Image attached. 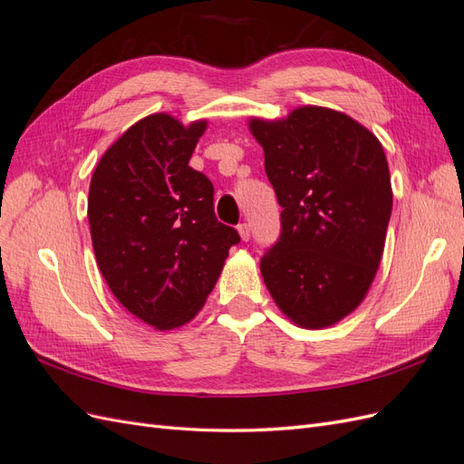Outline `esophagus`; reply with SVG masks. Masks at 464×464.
Segmentation results:
<instances>
[{
  "instance_id": "34e87169",
  "label": "esophagus",
  "mask_w": 464,
  "mask_h": 464,
  "mask_svg": "<svg viewBox=\"0 0 464 464\" xmlns=\"http://www.w3.org/2000/svg\"><path fill=\"white\" fill-rule=\"evenodd\" d=\"M237 232H240V237L244 242H247L249 240V236H251V230H249V224L247 222H242V224H237Z\"/></svg>"
}]
</instances>
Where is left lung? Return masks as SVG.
Returning a JSON list of instances; mask_svg holds the SVG:
<instances>
[{
    "label": "left lung",
    "instance_id": "left-lung-1",
    "mask_svg": "<svg viewBox=\"0 0 464 464\" xmlns=\"http://www.w3.org/2000/svg\"><path fill=\"white\" fill-rule=\"evenodd\" d=\"M276 193L278 240L261 257L276 305L305 329L354 312L375 276L392 208L382 143L341 111L294 110L286 120H251Z\"/></svg>",
    "mask_w": 464,
    "mask_h": 464
}]
</instances>
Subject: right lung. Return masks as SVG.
Masks as SVG:
<instances>
[{
	"label": "right lung",
	"mask_w": 464,
	"mask_h": 464,
	"mask_svg": "<svg viewBox=\"0 0 464 464\" xmlns=\"http://www.w3.org/2000/svg\"><path fill=\"white\" fill-rule=\"evenodd\" d=\"M205 128L147 116L104 152L91 179L98 269L125 310L162 331L195 317L240 244L217 220L210 179L189 166Z\"/></svg>",
	"instance_id": "add662e5"
}]
</instances>
